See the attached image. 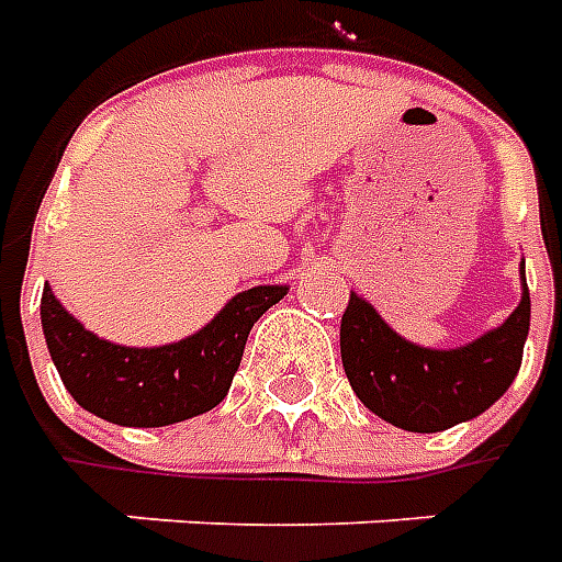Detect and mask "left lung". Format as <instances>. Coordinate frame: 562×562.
Masks as SVG:
<instances>
[{"label":"left lung","mask_w":562,"mask_h":562,"mask_svg":"<svg viewBox=\"0 0 562 562\" xmlns=\"http://www.w3.org/2000/svg\"><path fill=\"white\" fill-rule=\"evenodd\" d=\"M527 330V280L518 310L499 328L448 352L406 342L352 294L340 322L342 370L370 413L413 434H436L482 415L506 394L524 361Z\"/></svg>","instance_id":"obj_1"}]
</instances>
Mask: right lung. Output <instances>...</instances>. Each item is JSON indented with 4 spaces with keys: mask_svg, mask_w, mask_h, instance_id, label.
<instances>
[{
    "mask_svg": "<svg viewBox=\"0 0 562 562\" xmlns=\"http://www.w3.org/2000/svg\"><path fill=\"white\" fill-rule=\"evenodd\" d=\"M282 294V285H256L232 297L192 337L159 349H128L90 334L44 285V340L63 385L87 413L123 427H165L225 401L249 330Z\"/></svg>",
    "mask_w": 562,
    "mask_h": 562,
    "instance_id": "add662e5",
    "label": "right lung"
}]
</instances>
